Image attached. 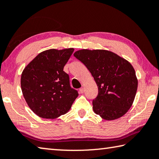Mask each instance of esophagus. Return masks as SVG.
I'll return each instance as SVG.
<instances>
[{
  "label": "esophagus",
  "instance_id": "esophagus-1",
  "mask_svg": "<svg viewBox=\"0 0 159 159\" xmlns=\"http://www.w3.org/2000/svg\"><path fill=\"white\" fill-rule=\"evenodd\" d=\"M84 88H80V89H79V92H80V93H84Z\"/></svg>",
  "mask_w": 159,
  "mask_h": 159
}]
</instances>
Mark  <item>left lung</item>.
I'll return each instance as SVG.
<instances>
[{
  "label": "left lung",
  "instance_id": "1",
  "mask_svg": "<svg viewBox=\"0 0 159 159\" xmlns=\"http://www.w3.org/2000/svg\"><path fill=\"white\" fill-rule=\"evenodd\" d=\"M74 56L89 70L98 88L93 111L102 119H118L129 110L137 93L138 80L130 63L112 52L81 49Z\"/></svg>",
  "mask_w": 159,
  "mask_h": 159
}]
</instances>
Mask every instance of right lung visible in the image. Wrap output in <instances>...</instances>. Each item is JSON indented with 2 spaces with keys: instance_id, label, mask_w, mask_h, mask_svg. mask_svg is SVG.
I'll list each match as a JSON object with an SVG mask.
<instances>
[{
  "instance_id": "right-lung-1",
  "label": "right lung",
  "mask_w": 159,
  "mask_h": 159,
  "mask_svg": "<svg viewBox=\"0 0 159 159\" xmlns=\"http://www.w3.org/2000/svg\"><path fill=\"white\" fill-rule=\"evenodd\" d=\"M74 49L44 51L30 61L21 75V89L30 109L45 119L66 114L78 97L70 86L69 76L64 67Z\"/></svg>"
}]
</instances>
